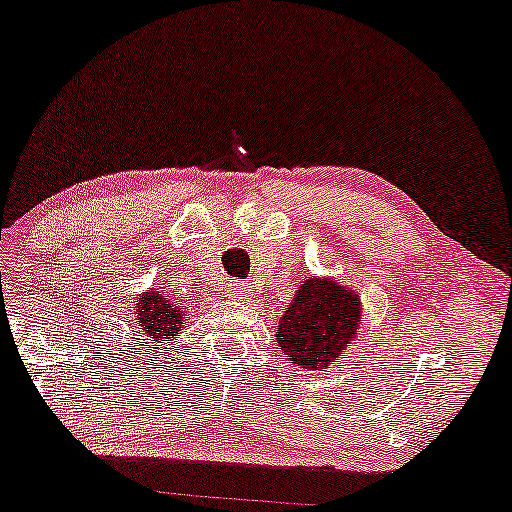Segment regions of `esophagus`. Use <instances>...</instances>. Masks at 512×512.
Wrapping results in <instances>:
<instances>
[{"label": "esophagus", "instance_id": "esophagus-1", "mask_svg": "<svg viewBox=\"0 0 512 512\" xmlns=\"http://www.w3.org/2000/svg\"><path fill=\"white\" fill-rule=\"evenodd\" d=\"M231 295L242 297V295H245V286H242V283H231Z\"/></svg>", "mask_w": 512, "mask_h": 512}]
</instances>
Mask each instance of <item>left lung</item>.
<instances>
[{
	"label": "left lung",
	"mask_w": 512,
	"mask_h": 512,
	"mask_svg": "<svg viewBox=\"0 0 512 512\" xmlns=\"http://www.w3.org/2000/svg\"><path fill=\"white\" fill-rule=\"evenodd\" d=\"M359 313V297L336 281H302L277 327V343L288 364L309 371L327 366L355 336Z\"/></svg>",
	"instance_id": "1"
}]
</instances>
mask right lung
<instances>
[{"instance_id": "right-lung-1", "label": "right lung", "mask_w": 512, "mask_h": 512, "mask_svg": "<svg viewBox=\"0 0 512 512\" xmlns=\"http://www.w3.org/2000/svg\"><path fill=\"white\" fill-rule=\"evenodd\" d=\"M183 316L185 311H180V306L169 295L153 288L151 293L141 295L137 304V336H141V341L148 343L174 341L180 327L185 325Z\"/></svg>"}]
</instances>
